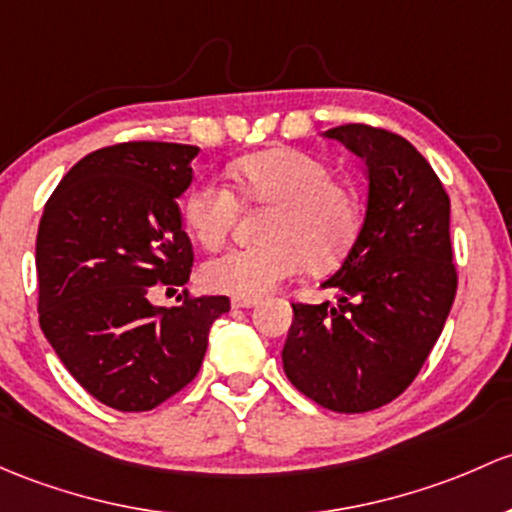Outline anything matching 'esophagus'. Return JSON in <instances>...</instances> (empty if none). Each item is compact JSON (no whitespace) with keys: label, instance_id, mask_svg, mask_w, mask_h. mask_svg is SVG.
Here are the masks:
<instances>
[{"label":"esophagus","instance_id":"1","mask_svg":"<svg viewBox=\"0 0 512 512\" xmlns=\"http://www.w3.org/2000/svg\"><path fill=\"white\" fill-rule=\"evenodd\" d=\"M230 304H233V309H250V306L257 304V299L255 297H233Z\"/></svg>","mask_w":512,"mask_h":512}]
</instances>
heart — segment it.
Masks as SVG:
<instances>
[{
	"label": "heart",
	"mask_w": 512,
	"mask_h": 512,
	"mask_svg": "<svg viewBox=\"0 0 512 512\" xmlns=\"http://www.w3.org/2000/svg\"><path fill=\"white\" fill-rule=\"evenodd\" d=\"M240 196L270 208L260 225L262 242L235 247L203 265V284L235 297H262L301 267L328 272L341 265L363 225L358 193L333 179L324 159L299 149H270L233 164ZM238 198L215 176L198 179L184 198V220L208 250L228 240Z\"/></svg>",
	"instance_id": "heart-1"
}]
</instances>
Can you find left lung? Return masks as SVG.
<instances>
[{
    "mask_svg": "<svg viewBox=\"0 0 512 512\" xmlns=\"http://www.w3.org/2000/svg\"><path fill=\"white\" fill-rule=\"evenodd\" d=\"M368 169L363 228L321 287L336 304H292L284 373L333 412H370L422 370L456 297L449 196L429 161L395 132L341 125L324 132Z\"/></svg>",
    "mask_w": 512,
    "mask_h": 512,
    "instance_id": "left-lung-1",
    "label": "left lung"
}]
</instances>
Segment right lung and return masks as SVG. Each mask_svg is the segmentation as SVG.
<instances>
[{"label": "right lung", "mask_w": 512, "mask_h": 512, "mask_svg": "<svg viewBox=\"0 0 512 512\" xmlns=\"http://www.w3.org/2000/svg\"><path fill=\"white\" fill-rule=\"evenodd\" d=\"M198 147L122 142L88 154L43 206L36 235L39 324L80 387L120 412H147L196 378L228 297L154 306L184 287L193 247L179 196ZM181 299V297H179Z\"/></svg>", "instance_id": "1"}]
</instances>
